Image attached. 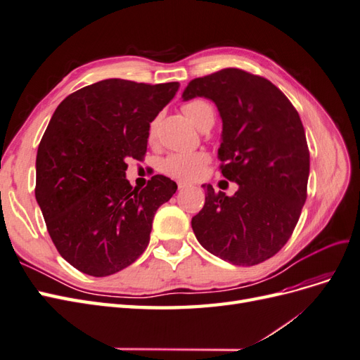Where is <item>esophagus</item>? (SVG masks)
<instances>
[{
	"label": "esophagus",
	"mask_w": 360,
	"mask_h": 360,
	"mask_svg": "<svg viewBox=\"0 0 360 360\" xmlns=\"http://www.w3.org/2000/svg\"><path fill=\"white\" fill-rule=\"evenodd\" d=\"M188 188H191V184H188V183H184V181H179V191H183V189H188Z\"/></svg>",
	"instance_id": "1"
}]
</instances>
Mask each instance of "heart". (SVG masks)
<instances>
[{"label": "heart", "mask_w": 360, "mask_h": 360, "mask_svg": "<svg viewBox=\"0 0 360 360\" xmlns=\"http://www.w3.org/2000/svg\"><path fill=\"white\" fill-rule=\"evenodd\" d=\"M181 111L197 127H200L205 120L214 117L212 105L200 99L183 103ZM155 134H156V123H151L148 130L150 139L155 138ZM207 159L209 158H207V155L202 153V151H193V153H174L162 160L160 169L174 179L191 181L201 176L207 163Z\"/></svg>", "instance_id": "obj_1"}]
</instances>
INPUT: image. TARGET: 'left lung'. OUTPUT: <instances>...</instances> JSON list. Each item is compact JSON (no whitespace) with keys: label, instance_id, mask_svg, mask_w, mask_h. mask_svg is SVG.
Instances as JSON below:
<instances>
[{"label":"left lung","instance_id":"obj_1","mask_svg":"<svg viewBox=\"0 0 360 360\" xmlns=\"http://www.w3.org/2000/svg\"><path fill=\"white\" fill-rule=\"evenodd\" d=\"M183 101L205 97L222 118V176L238 184L233 197L202 184L205 202L192 217L197 240L236 266L274 257L307 201L309 150L297 111L278 86L240 69L192 79Z\"/></svg>","mask_w":360,"mask_h":360}]
</instances>
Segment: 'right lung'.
Instances as JSON below:
<instances>
[{"instance_id":"1","label":"right lung","mask_w":360,"mask_h":360,"mask_svg":"<svg viewBox=\"0 0 360 360\" xmlns=\"http://www.w3.org/2000/svg\"><path fill=\"white\" fill-rule=\"evenodd\" d=\"M180 84L105 79L72 93L53 112L36 158V200L60 255L108 276L144 252L159 207L177 191L165 176L132 189L129 158L146 155L150 123Z\"/></svg>"}]
</instances>
